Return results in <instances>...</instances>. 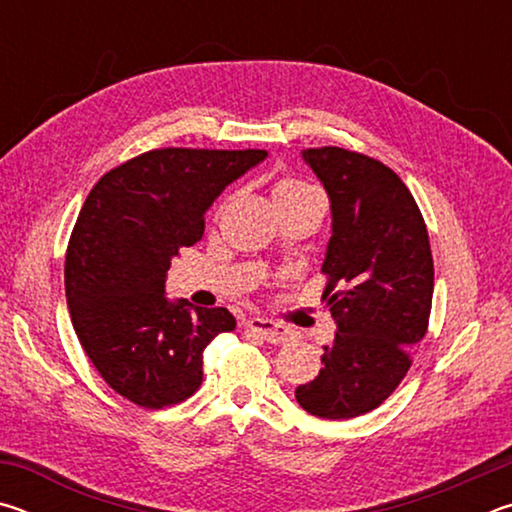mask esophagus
Segmentation results:
<instances>
[{"instance_id":"1","label":"esophagus","mask_w":512,"mask_h":512,"mask_svg":"<svg viewBox=\"0 0 512 512\" xmlns=\"http://www.w3.org/2000/svg\"><path fill=\"white\" fill-rule=\"evenodd\" d=\"M246 325H248V329H253V332H257L268 343H287L289 341V329L273 323V320L250 318Z\"/></svg>"}]
</instances>
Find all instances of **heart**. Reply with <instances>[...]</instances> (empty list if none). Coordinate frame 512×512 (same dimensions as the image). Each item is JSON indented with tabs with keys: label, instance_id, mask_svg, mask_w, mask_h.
I'll return each mask as SVG.
<instances>
[{
	"label": "heart",
	"instance_id": "heart-1",
	"mask_svg": "<svg viewBox=\"0 0 512 512\" xmlns=\"http://www.w3.org/2000/svg\"><path fill=\"white\" fill-rule=\"evenodd\" d=\"M311 192H316L314 187L302 183L298 178H284L280 183H275L273 187V203H284V201H293V198H300V196H307Z\"/></svg>",
	"mask_w": 512,
	"mask_h": 512
}]
</instances>
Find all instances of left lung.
<instances>
[{"mask_svg":"<svg viewBox=\"0 0 512 512\" xmlns=\"http://www.w3.org/2000/svg\"><path fill=\"white\" fill-rule=\"evenodd\" d=\"M302 158L332 201L323 302L336 320L318 377L296 388L298 404L325 420H350L388 400L427 334L433 257L409 187L370 155L320 146Z\"/></svg>","mask_w":512,"mask_h":512,"instance_id":"left-lung-1","label":"left lung"}]
</instances>
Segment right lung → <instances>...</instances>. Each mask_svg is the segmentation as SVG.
I'll return each instance as SVG.
<instances>
[{
  "label": "right lung",
  "instance_id": "obj_1",
  "mask_svg": "<svg viewBox=\"0 0 512 512\" xmlns=\"http://www.w3.org/2000/svg\"><path fill=\"white\" fill-rule=\"evenodd\" d=\"M266 151L153 149L99 178L85 198L65 255L74 332L112 391L144 409L192 397L203 350L232 332L225 307L169 302L164 275L180 248L201 241L205 212Z\"/></svg>",
  "mask_w": 512,
  "mask_h": 512
}]
</instances>
